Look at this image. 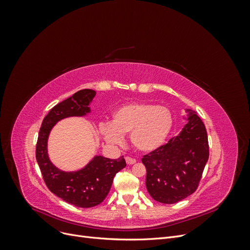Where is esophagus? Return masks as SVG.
I'll list each match as a JSON object with an SVG mask.
<instances>
[{"label":"esophagus","mask_w":250,"mask_h":250,"mask_svg":"<svg viewBox=\"0 0 250 250\" xmlns=\"http://www.w3.org/2000/svg\"><path fill=\"white\" fill-rule=\"evenodd\" d=\"M125 161H126V164H127V165H133V164H135V162H137V161L134 160V158L129 157V156H126V157H125Z\"/></svg>","instance_id":"esophagus-1"}]
</instances>
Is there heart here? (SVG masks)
<instances>
[{
    "instance_id": "1",
    "label": "heart",
    "mask_w": 250,
    "mask_h": 250,
    "mask_svg": "<svg viewBox=\"0 0 250 250\" xmlns=\"http://www.w3.org/2000/svg\"><path fill=\"white\" fill-rule=\"evenodd\" d=\"M174 118L166 106L152 103H128L113 111L111 123L100 124L102 137L111 145L123 142V135L130 133L132 146L144 153L162 147L167 141Z\"/></svg>"
}]
</instances>
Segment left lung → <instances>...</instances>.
Returning a JSON list of instances; mask_svg holds the SVG:
<instances>
[{
	"label": "left lung",
	"mask_w": 250,
	"mask_h": 250,
	"mask_svg": "<svg viewBox=\"0 0 250 250\" xmlns=\"http://www.w3.org/2000/svg\"><path fill=\"white\" fill-rule=\"evenodd\" d=\"M188 122L177 137L142 158L147 191L154 200L172 204L197 188L208 160L206 126L196 111L187 109Z\"/></svg>",
	"instance_id": "left-lung-1"
}]
</instances>
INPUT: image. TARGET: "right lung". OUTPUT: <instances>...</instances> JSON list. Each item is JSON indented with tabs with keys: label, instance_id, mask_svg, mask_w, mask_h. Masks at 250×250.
Masks as SVG:
<instances>
[{
	"label": "right lung",
	"instance_id": "obj_1",
	"mask_svg": "<svg viewBox=\"0 0 250 250\" xmlns=\"http://www.w3.org/2000/svg\"><path fill=\"white\" fill-rule=\"evenodd\" d=\"M96 92L81 89L53 107L44 117L36 144V161L49 190L65 202L78 208H93L106 197L113 177L125 168L123 156L110 160L96 155L84 168L65 172L55 167L48 155V139L52 128L58 121L69 117H83L90 112Z\"/></svg>",
	"mask_w": 250,
	"mask_h": 250
}]
</instances>
